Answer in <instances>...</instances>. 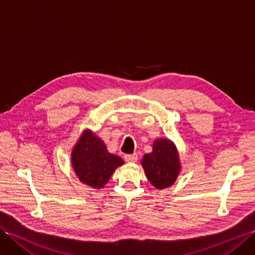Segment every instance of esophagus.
Here are the masks:
<instances>
[{
    "label": "esophagus",
    "mask_w": 255,
    "mask_h": 255,
    "mask_svg": "<svg viewBox=\"0 0 255 255\" xmlns=\"http://www.w3.org/2000/svg\"><path fill=\"white\" fill-rule=\"evenodd\" d=\"M125 161L128 163H135L137 161V154L133 153V154H126L125 155Z\"/></svg>",
    "instance_id": "1"
}]
</instances>
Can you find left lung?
Listing matches in <instances>:
<instances>
[{"instance_id": "1", "label": "left lung", "mask_w": 255, "mask_h": 255, "mask_svg": "<svg viewBox=\"0 0 255 255\" xmlns=\"http://www.w3.org/2000/svg\"><path fill=\"white\" fill-rule=\"evenodd\" d=\"M142 166L146 176L156 189H165L174 184L181 171V163L175 145L168 138L154 140L152 152L144 155Z\"/></svg>"}]
</instances>
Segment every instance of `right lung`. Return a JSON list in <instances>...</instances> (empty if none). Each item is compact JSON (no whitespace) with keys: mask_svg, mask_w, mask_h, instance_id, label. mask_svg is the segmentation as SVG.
<instances>
[{"mask_svg":"<svg viewBox=\"0 0 255 255\" xmlns=\"http://www.w3.org/2000/svg\"><path fill=\"white\" fill-rule=\"evenodd\" d=\"M123 159L107 151L105 143L92 131L85 130L72 149L71 165L79 180L94 189L107 184Z\"/></svg>","mask_w":255,"mask_h":255,"instance_id":"add662e5","label":"right lung"}]
</instances>
